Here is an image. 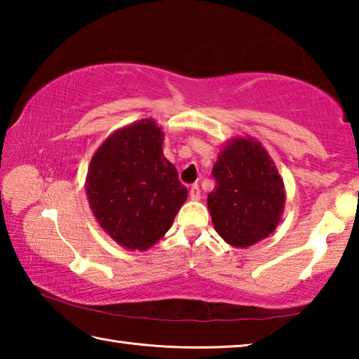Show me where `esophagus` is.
Wrapping results in <instances>:
<instances>
[{
	"instance_id": "esophagus-1",
	"label": "esophagus",
	"mask_w": 359,
	"mask_h": 359,
	"mask_svg": "<svg viewBox=\"0 0 359 359\" xmlns=\"http://www.w3.org/2000/svg\"><path fill=\"white\" fill-rule=\"evenodd\" d=\"M199 198H201V191H199V187L193 185L190 188V199H191V201H199Z\"/></svg>"
}]
</instances>
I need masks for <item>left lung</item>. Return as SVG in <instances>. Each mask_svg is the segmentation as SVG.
<instances>
[{"label":"left lung","mask_w":359,"mask_h":359,"mask_svg":"<svg viewBox=\"0 0 359 359\" xmlns=\"http://www.w3.org/2000/svg\"><path fill=\"white\" fill-rule=\"evenodd\" d=\"M208 196L212 224L226 244L247 248L272 234L282 220L285 185L274 160L253 137H231L212 168Z\"/></svg>","instance_id":"obj_1"}]
</instances>
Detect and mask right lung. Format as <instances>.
<instances>
[{
    "label": "right lung",
    "mask_w": 359,
    "mask_h": 359,
    "mask_svg": "<svg viewBox=\"0 0 359 359\" xmlns=\"http://www.w3.org/2000/svg\"><path fill=\"white\" fill-rule=\"evenodd\" d=\"M163 139L155 120L133 121L107 136L88 165L85 191L96 222L133 252L163 239L188 196Z\"/></svg>",
    "instance_id": "obj_1"
}]
</instances>
